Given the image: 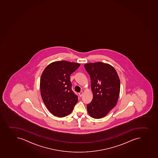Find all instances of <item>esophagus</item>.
Instances as JSON below:
<instances>
[{
    "label": "esophagus",
    "instance_id": "esophagus-1",
    "mask_svg": "<svg viewBox=\"0 0 158 158\" xmlns=\"http://www.w3.org/2000/svg\"><path fill=\"white\" fill-rule=\"evenodd\" d=\"M83 92L82 91H81L80 93H79V96H82L83 95Z\"/></svg>",
    "mask_w": 158,
    "mask_h": 158
}]
</instances>
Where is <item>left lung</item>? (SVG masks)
I'll list each match as a JSON object with an SVG mask.
<instances>
[{
  "instance_id": "8db88e82",
  "label": "left lung",
  "mask_w": 158,
  "mask_h": 158,
  "mask_svg": "<svg viewBox=\"0 0 158 158\" xmlns=\"http://www.w3.org/2000/svg\"><path fill=\"white\" fill-rule=\"evenodd\" d=\"M90 76L93 98L87 105L90 117L100 119L106 116L117 103L120 81L116 69L111 65L98 62L84 64Z\"/></svg>"
}]
</instances>
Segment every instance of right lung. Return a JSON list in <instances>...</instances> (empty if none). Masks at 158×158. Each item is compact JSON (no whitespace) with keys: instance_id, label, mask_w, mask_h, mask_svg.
<instances>
[{"instance_id":"add662e5","label":"right lung","mask_w":158,"mask_h":158,"mask_svg":"<svg viewBox=\"0 0 158 158\" xmlns=\"http://www.w3.org/2000/svg\"><path fill=\"white\" fill-rule=\"evenodd\" d=\"M80 65L62 60L50 63L43 71L40 82L41 95L53 115L60 118L68 116L78 102V97L72 90L70 75Z\"/></svg>"}]
</instances>
